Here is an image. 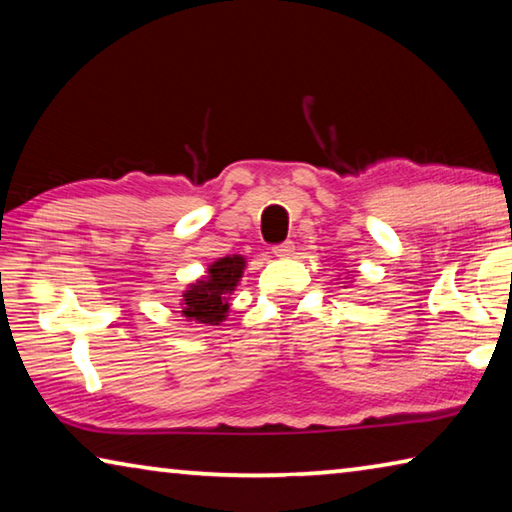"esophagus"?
I'll use <instances>...</instances> for the list:
<instances>
[{"instance_id":"1","label":"esophagus","mask_w":512,"mask_h":512,"mask_svg":"<svg viewBox=\"0 0 512 512\" xmlns=\"http://www.w3.org/2000/svg\"><path fill=\"white\" fill-rule=\"evenodd\" d=\"M293 241H282V244H277V246H273V253L277 255V257H287V255H291L293 253Z\"/></svg>"}]
</instances>
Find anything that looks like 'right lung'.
Instances as JSON below:
<instances>
[{
  "instance_id": "add662e5",
  "label": "right lung",
  "mask_w": 512,
  "mask_h": 512,
  "mask_svg": "<svg viewBox=\"0 0 512 512\" xmlns=\"http://www.w3.org/2000/svg\"><path fill=\"white\" fill-rule=\"evenodd\" d=\"M244 257H223L214 262L205 280H198L185 293L183 314L189 320L205 325H219L228 311V296L235 291L241 273H244Z\"/></svg>"
}]
</instances>
